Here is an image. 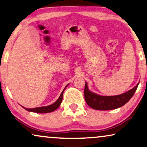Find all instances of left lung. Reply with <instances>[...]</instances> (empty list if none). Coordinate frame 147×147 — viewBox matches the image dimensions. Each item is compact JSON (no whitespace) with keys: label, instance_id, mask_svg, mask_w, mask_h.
Here are the masks:
<instances>
[{"label":"left lung","instance_id":"obj_1","mask_svg":"<svg viewBox=\"0 0 147 147\" xmlns=\"http://www.w3.org/2000/svg\"><path fill=\"white\" fill-rule=\"evenodd\" d=\"M138 84L127 92L118 96H102L90 92L86 82L84 97L88 105L95 110H109L120 108L129 101L137 89Z\"/></svg>","mask_w":147,"mask_h":147}]
</instances>
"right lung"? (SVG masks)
Masks as SVG:
<instances>
[{
	"mask_svg": "<svg viewBox=\"0 0 147 147\" xmlns=\"http://www.w3.org/2000/svg\"><path fill=\"white\" fill-rule=\"evenodd\" d=\"M66 87H67V86H66ZM65 88H64L63 92H61V95H60L59 98L57 100V101L54 102V103L53 104H51V105H49L48 106H42V107H38V108H26L24 107L23 108H25V110H27V111L36 112V113H48V112H53L59 107L60 104L61 103L62 99H63V94L64 90L65 89Z\"/></svg>",
	"mask_w": 147,
	"mask_h": 147,
	"instance_id": "add662e5",
	"label": "right lung"
}]
</instances>
